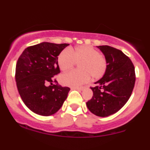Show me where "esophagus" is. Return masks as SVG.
I'll list each match as a JSON object with an SVG mask.
<instances>
[{
  "instance_id": "34e87169",
  "label": "esophagus",
  "mask_w": 150,
  "mask_h": 150,
  "mask_svg": "<svg viewBox=\"0 0 150 150\" xmlns=\"http://www.w3.org/2000/svg\"><path fill=\"white\" fill-rule=\"evenodd\" d=\"M74 89H76V90H78V91H83V89H84L85 88V86H80V87H75V88H74Z\"/></svg>"
}]
</instances>
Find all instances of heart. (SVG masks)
Returning <instances> with one entry per match:
<instances>
[{
  "instance_id": "obj_1",
  "label": "heart",
  "mask_w": 150,
  "mask_h": 150,
  "mask_svg": "<svg viewBox=\"0 0 150 150\" xmlns=\"http://www.w3.org/2000/svg\"><path fill=\"white\" fill-rule=\"evenodd\" d=\"M76 63L79 70L65 73L61 76L62 84L77 87L87 83L91 76L92 79H98L105 74L107 62L105 57L98 50L89 46H79L74 49L63 50L58 56V64L62 71L72 68Z\"/></svg>"
}]
</instances>
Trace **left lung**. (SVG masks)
<instances>
[{
	"label": "left lung",
	"instance_id": "obj_1",
	"mask_svg": "<svg viewBox=\"0 0 150 150\" xmlns=\"http://www.w3.org/2000/svg\"><path fill=\"white\" fill-rule=\"evenodd\" d=\"M105 56L107 67L103 77L91 87L93 96L86 102L93 114L106 117L118 112L126 104L135 83L134 66L120 50L109 46H98Z\"/></svg>",
	"mask_w": 150,
	"mask_h": 150
}]
</instances>
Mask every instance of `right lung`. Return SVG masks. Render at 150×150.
Here are the masks:
<instances>
[{"mask_svg": "<svg viewBox=\"0 0 150 150\" xmlns=\"http://www.w3.org/2000/svg\"><path fill=\"white\" fill-rule=\"evenodd\" d=\"M68 45L43 42L26 48L17 61L15 77L18 93L37 114H54L67 98L70 88L58 84L54 76L60 73L58 56Z\"/></svg>", "mask_w": 150, "mask_h": 150, "instance_id": "add662e5", "label": "right lung"}]
</instances>
